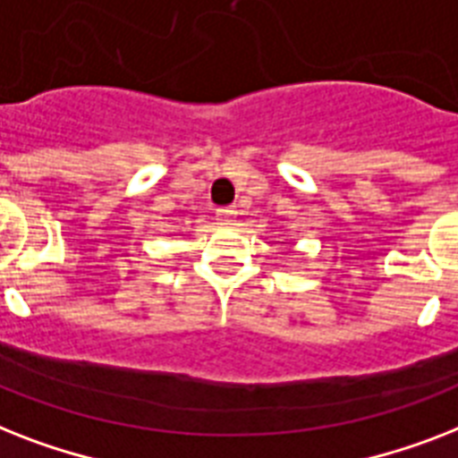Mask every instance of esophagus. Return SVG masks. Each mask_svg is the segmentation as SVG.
<instances>
[{
  "label": "esophagus",
  "mask_w": 458,
  "mask_h": 458,
  "mask_svg": "<svg viewBox=\"0 0 458 458\" xmlns=\"http://www.w3.org/2000/svg\"><path fill=\"white\" fill-rule=\"evenodd\" d=\"M237 216V209L235 207H223V209H216V221L221 225H230V223L235 221Z\"/></svg>",
  "instance_id": "esophagus-1"
}]
</instances>
